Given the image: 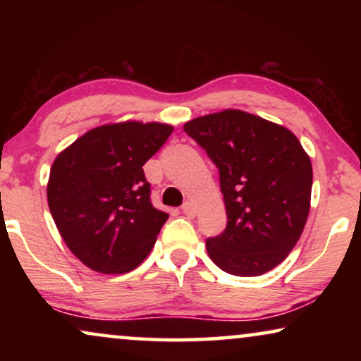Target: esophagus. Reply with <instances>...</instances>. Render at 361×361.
I'll return each instance as SVG.
<instances>
[{"instance_id":"obj_1","label":"esophagus","mask_w":361,"mask_h":361,"mask_svg":"<svg viewBox=\"0 0 361 361\" xmlns=\"http://www.w3.org/2000/svg\"><path fill=\"white\" fill-rule=\"evenodd\" d=\"M182 212H184V214L187 215V216H195L197 215V207L194 205V202H185L184 205H182Z\"/></svg>"}]
</instances>
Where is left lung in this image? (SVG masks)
<instances>
[{
	"label": "left lung",
	"instance_id": "obj_1",
	"mask_svg": "<svg viewBox=\"0 0 361 361\" xmlns=\"http://www.w3.org/2000/svg\"><path fill=\"white\" fill-rule=\"evenodd\" d=\"M184 130L220 171L228 224L207 240L210 259L235 276H259L283 263L307 221L310 157L293 131L241 110L210 113Z\"/></svg>",
	"mask_w": 361,
	"mask_h": 361
}]
</instances>
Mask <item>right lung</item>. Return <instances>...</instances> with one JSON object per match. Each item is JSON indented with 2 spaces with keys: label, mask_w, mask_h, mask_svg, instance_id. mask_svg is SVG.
I'll return each instance as SVG.
<instances>
[{
  "label": "right lung",
  "mask_w": 361,
  "mask_h": 361,
  "mask_svg": "<svg viewBox=\"0 0 361 361\" xmlns=\"http://www.w3.org/2000/svg\"><path fill=\"white\" fill-rule=\"evenodd\" d=\"M174 126L128 120L87 131L52 162L47 204L72 255L103 274L137 268L169 215L149 200L142 166Z\"/></svg>",
  "instance_id": "1"
}]
</instances>
